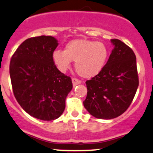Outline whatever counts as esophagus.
<instances>
[{"label":"esophagus","instance_id":"34e87169","mask_svg":"<svg viewBox=\"0 0 153 153\" xmlns=\"http://www.w3.org/2000/svg\"><path fill=\"white\" fill-rule=\"evenodd\" d=\"M72 83H73L74 87H75L76 85L81 83V81H80L79 79H76V78H72Z\"/></svg>","mask_w":153,"mask_h":153}]
</instances>
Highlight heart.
I'll return each mask as SVG.
<instances>
[{
	"label": "heart",
	"mask_w": 153,
	"mask_h": 153,
	"mask_svg": "<svg viewBox=\"0 0 153 153\" xmlns=\"http://www.w3.org/2000/svg\"><path fill=\"white\" fill-rule=\"evenodd\" d=\"M108 57V50L104 44L87 39H74L65 46L63 51L52 53L54 64L61 72L70 68L71 62H76L75 68L79 75L91 78L101 71Z\"/></svg>",
	"instance_id": "obj_1"
}]
</instances>
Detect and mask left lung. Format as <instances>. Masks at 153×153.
<instances>
[{
    "mask_svg": "<svg viewBox=\"0 0 153 153\" xmlns=\"http://www.w3.org/2000/svg\"><path fill=\"white\" fill-rule=\"evenodd\" d=\"M109 60L98 74L86 81L84 106L91 115L109 120L121 115L134 99L139 86L136 57L134 51L118 39Z\"/></svg>",
    "mask_w": 153,
    "mask_h": 153,
    "instance_id": "obj_1",
    "label": "left lung"
}]
</instances>
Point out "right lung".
<instances>
[{
  "label": "right lung",
  "instance_id": "obj_1",
  "mask_svg": "<svg viewBox=\"0 0 153 153\" xmlns=\"http://www.w3.org/2000/svg\"><path fill=\"white\" fill-rule=\"evenodd\" d=\"M57 40L52 36L26 39L17 49L9 65L13 93L27 114L42 120H54L63 114L71 79L52 61Z\"/></svg>",
  "mask_w": 153,
  "mask_h": 153
}]
</instances>
